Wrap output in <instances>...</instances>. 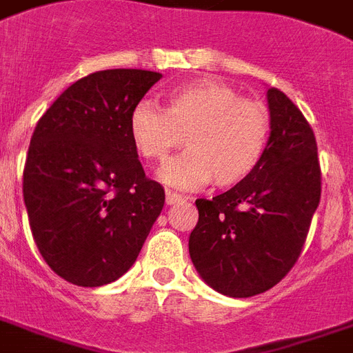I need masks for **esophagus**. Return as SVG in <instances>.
I'll use <instances>...</instances> for the list:
<instances>
[{
    "instance_id": "1",
    "label": "esophagus",
    "mask_w": 353,
    "mask_h": 353,
    "mask_svg": "<svg viewBox=\"0 0 353 353\" xmlns=\"http://www.w3.org/2000/svg\"><path fill=\"white\" fill-rule=\"evenodd\" d=\"M181 200H185L183 194H177V192H172V190H166V203H168V205H174V203L181 202Z\"/></svg>"
}]
</instances>
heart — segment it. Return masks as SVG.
<instances>
[{"instance_id": "1", "label": "heart", "mask_w": 353, "mask_h": 353, "mask_svg": "<svg viewBox=\"0 0 353 353\" xmlns=\"http://www.w3.org/2000/svg\"><path fill=\"white\" fill-rule=\"evenodd\" d=\"M132 142L151 163H163L185 140L189 150L161 170L172 187H234L256 170L270 140L271 117L262 103L215 78L170 91L166 108L140 101L129 119Z\"/></svg>"}]
</instances>
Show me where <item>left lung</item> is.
<instances>
[{"mask_svg": "<svg viewBox=\"0 0 353 353\" xmlns=\"http://www.w3.org/2000/svg\"><path fill=\"white\" fill-rule=\"evenodd\" d=\"M271 134L256 170L219 196L198 198L190 260L208 286L250 297L281 283L301 254L322 194L309 121L276 88L268 90Z\"/></svg>", "mask_w": 353, "mask_h": 353, "instance_id": "left-lung-1", "label": "left lung"}]
</instances>
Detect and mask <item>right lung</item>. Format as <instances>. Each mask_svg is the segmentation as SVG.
I'll use <instances>...</instances> for the list:
<instances>
[{
  "label": "right lung",
  "mask_w": 353,
  "mask_h": 353,
  "mask_svg": "<svg viewBox=\"0 0 353 353\" xmlns=\"http://www.w3.org/2000/svg\"><path fill=\"white\" fill-rule=\"evenodd\" d=\"M161 72L99 70L80 78L39 119L23 166V202L37 249L77 286H103L130 270L164 205L145 176L130 112Z\"/></svg>",
  "instance_id": "add662e5"
}]
</instances>
